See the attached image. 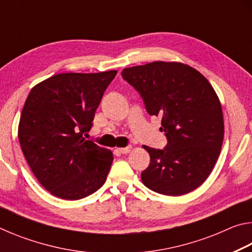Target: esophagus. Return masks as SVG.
Returning a JSON list of instances; mask_svg holds the SVG:
<instances>
[{
	"mask_svg": "<svg viewBox=\"0 0 252 252\" xmlns=\"http://www.w3.org/2000/svg\"><path fill=\"white\" fill-rule=\"evenodd\" d=\"M131 147H126V148H119L118 151L120 153H129L131 151Z\"/></svg>",
	"mask_w": 252,
	"mask_h": 252,
	"instance_id": "obj_1",
	"label": "esophagus"
}]
</instances>
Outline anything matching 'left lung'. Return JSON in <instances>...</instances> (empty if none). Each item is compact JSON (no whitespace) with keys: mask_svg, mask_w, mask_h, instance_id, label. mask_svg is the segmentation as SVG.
Here are the masks:
<instances>
[{"mask_svg":"<svg viewBox=\"0 0 252 252\" xmlns=\"http://www.w3.org/2000/svg\"><path fill=\"white\" fill-rule=\"evenodd\" d=\"M122 78L140 93L150 116L161 118L163 150L143 146L150 164L141 173L155 192L182 195L206 181L218 160L224 125L219 97L193 67L157 61L126 67Z\"/></svg>","mask_w":252,"mask_h":252,"instance_id":"obj_1","label":"left lung"}]
</instances>
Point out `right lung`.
I'll return each mask as SVG.
<instances>
[{
	"instance_id": "obj_1",
	"label": "right lung",
	"mask_w": 252,
	"mask_h": 252,
	"mask_svg": "<svg viewBox=\"0 0 252 252\" xmlns=\"http://www.w3.org/2000/svg\"><path fill=\"white\" fill-rule=\"evenodd\" d=\"M117 71L61 73L29 93L19 141L34 176L51 194L79 200L103 186L113 161L110 150L83 138Z\"/></svg>"
}]
</instances>
